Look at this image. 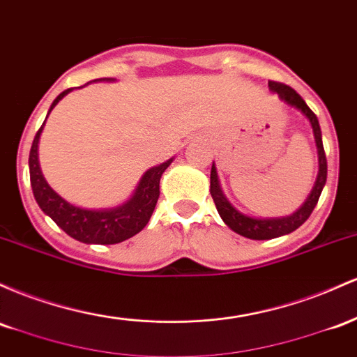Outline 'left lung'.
<instances>
[{
	"label": "left lung",
	"mask_w": 357,
	"mask_h": 357,
	"mask_svg": "<svg viewBox=\"0 0 357 357\" xmlns=\"http://www.w3.org/2000/svg\"><path fill=\"white\" fill-rule=\"evenodd\" d=\"M268 87H270L271 92L278 94V98L282 99L283 102H287L288 106L297 107L298 111H302L303 116L310 121L312 130H314L315 145H317L319 174H317V180H315L314 189H312L310 195H308L305 202H303V206L300 207L298 211H295L291 215H287V218L259 219V218H250V215L239 212L234 206H232L229 200L226 199L221 185H219L218 172H215L214 163H212L211 195L212 199H214L215 207H218L219 215H221L222 221L226 222L232 231L250 239H273V238H278V236L288 234V232L298 229V227L302 226L308 218H310L312 211H314L315 206H317L319 197L320 194H322V189L324 185H326V180H327V158H326V151H324L322 133H320L317 116H315L314 111L307 106L305 101L302 99V96H300L295 89H291L290 86H287V84L270 81L268 82Z\"/></svg>",
	"instance_id": "1"
}]
</instances>
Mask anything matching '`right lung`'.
Listing matches in <instances>:
<instances>
[{
	"label": "right lung",
	"instance_id": "right-lung-1",
	"mask_svg": "<svg viewBox=\"0 0 357 357\" xmlns=\"http://www.w3.org/2000/svg\"><path fill=\"white\" fill-rule=\"evenodd\" d=\"M102 81H114V79H102ZM70 91L72 89L60 92L57 99L52 102L49 114L57 106L60 99L69 94ZM43 125H45V121H43ZM43 125L35 135L30 158H28L31 190H33L35 200H37L40 209L45 212L60 229L66 231L70 238L86 244H116L138 234L153 214L160 197V178L172 163V158L162 165L146 170L139 180L135 194L123 206L99 211L82 209V207L74 206V204L60 197L43 178L38 163V139L42 135Z\"/></svg>",
	"mask_w": 357,
	"mask_h": 357
}]
</instances>
